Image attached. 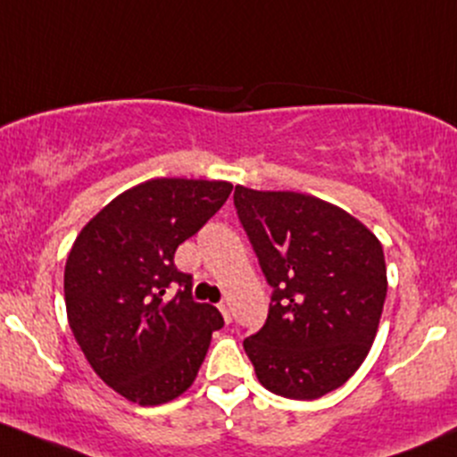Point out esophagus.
<instances>
[{
  "mask_svg": "<svg viewBox=\"0 0 457 457\" xmlns=\"http://www.w3.org/2000/svg\"><path fill=\"white\" fill-rule=\"evenodd\" d=\"M219 311H220V313H223L225 321H228V324H229V321H232V315H229V304H228V302H219Z\"/></svg>",
  "mask_w": 457,
  "mask_h": 457,
  "instance_id": "1",
  "label": "esophagus"
}]
</instances>
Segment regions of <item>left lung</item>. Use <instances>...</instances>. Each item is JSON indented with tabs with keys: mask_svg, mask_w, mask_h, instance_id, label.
<instances>
[{
	"mask_svg": "<svg viewBox=\"0 0 457 457\" xmlns=\"http://www.w3.org/2000/svg\"><path fill=\"white\" fill-rule=\"evenodd\" d=\"M234 205L273 287L265 326L243 342L269 392L313 401L368 357L387 293L378 238L337 205L237 186Z\"/></svg>",
	"mask_w": 457,
	"mask_h": 457,
	"instance_id": "left-lung-1",
	"label": "left lung"
}]
</instances>
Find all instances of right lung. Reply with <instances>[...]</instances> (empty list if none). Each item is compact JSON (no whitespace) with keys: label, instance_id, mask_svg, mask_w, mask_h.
I'll return each mask as SVG.
<instances>
[{"label":"right lung","instance_id":"1","mask_svg":"<svg viewBox=\"0 0 457 457\" xmlns=\"http://www.w3.org/2000/svg\"><path fill=\"white\" fill-rule=\"evenodd\" d=\"M229 181L160 177L133 186L80 229L65 262L67 321L94 372L137 405L195 383L223 317L192 300L175 252L228 201ZM179 284L168 301L165 291Z\"/></svg>","mask_w":457,"mask_h":457}]
</instances>
